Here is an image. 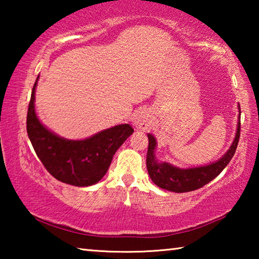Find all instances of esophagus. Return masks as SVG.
Here are the masks:
<instances>
[{
	"instance_id": "obj_1",
	"label": "esophagus",
	"mask_w": 259,
	"mask_h": 259,
	"mask_svg": "<svg viewBox=\"0 0 259 259\" xmlns=\"http://www.w3.org/2000/svg\"><path fill=\"white\" fill-rule=\"evenodd\" d=\"M133 122L136 128L139 130L147 129L148 125L151 123L150 112L146 111V109H140V111L135 114Z\"/></svg>"
}]
</instances>
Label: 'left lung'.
<instances>
[{
	"instance_id": "obj_1",
	"label": "left lung",
	"mask_w": 259,
	"mask_h": 259,
	"mask_svg": "<svg viewBox=\"0 0 259 259\" xmlns=\"http://www.w3.org/2000/svg\"><path fill=\"white\" fill-rule=\"evenodd\" d=\"M240 115L241 112L239 106V121L238 125H236L235 138L225 154L212 163L194 166V168H178V166L170 164L168 162L157 160L155 156V148L157 145L156 139L153 135L147 134L148 150L146 166L152 182L163 190L175 193L195 191L211 182L225 169V166L229 164L236 151L240 138Z\"/></svg>"
}]
</instances>
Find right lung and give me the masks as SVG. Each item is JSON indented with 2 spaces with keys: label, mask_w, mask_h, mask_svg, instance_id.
I'll list each match as a JSON object with an SVG mask.
<instances>
[{
  "label": "right lung",
  "mask_w": 259,
  "mask_h": 259,
  "mask_svg": "<svg viewBox=\"0 0 259 259\" xmlns=\"http://www.w3.org/2000/svg\"><path fill=\"white\" fill-rule=\"evenodd\" d=\"M37 81L38 76L28 105L27 134L38 159L59 182L80 187L98 183L134 129L129 124H119L81 140L60 137L43 125L35 113Z\"/></svg>",
  "instance_id": "obj_1"
}]
</instances>
